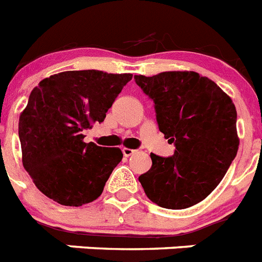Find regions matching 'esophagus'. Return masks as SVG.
<instances>
[{"mask_svg":"<svg viewBox=\"0 0 262 262\" xmlns=\"http://www.w3.org/2000/svg\"><path fill=\"white\" fill-rule=\"evenodd\" d=\"M136 152V149H131V148H123V155L124 156H131Z\"/></svg>","mask_w":262,"mask_h":262,"instance_id":"34e87169","label":"esophagus"}]
</instances>
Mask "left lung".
<instances>
[{"label": "left lung", "mask_w": 262, "mask_h": 262, "mask_svg": "<svg viewBox=\"0 0 262 262\" xmlns=\"http://www.w3.org/2000/svg\"><path fill=\"white\" fill-rule=\"evenodd\" d=\"M154 100L160 133L173 143L168 158L151 154L152 167L139 176L147 198L159 207L184 209L204 200L237 155V113L217 84L195 71L135 75Z\"/></svg>", "instance_id": "8db88e82"}]
</instances>
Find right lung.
I'll return each mask as SVG.
<instances>
[{
  "instance_id": "obj_1",
  "label": "right lung",
  "mask_w": 262,
  "mask_h": 262,
  "mask_svg": "<svg viewBox=\"0 0 262 262\" xmlns=\"http://www.w3.org/2000/svg\"><path fill=\"white\" fill-rule=\"evenodd\" d=\"M133 74L63 71L39 82L18 123L22 163L35 187L69 207L97 200L122 160L118 147L84 143L83 133L102 123Z\"/></svg>"
}]
</instances>
